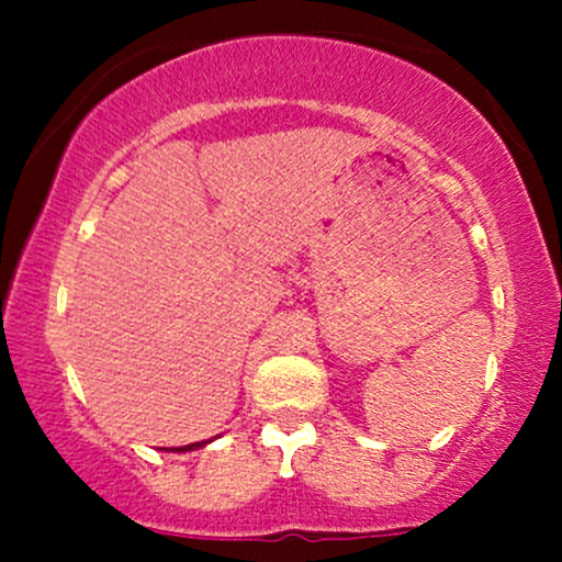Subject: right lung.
Returning a JSON list of instances; mask_svg holds the SVG:
<instances>
[{"label":"right lung","mask_w":562,"mask_h":562,"mask_svg":"<svg viewBox=\"0 0 562 562\" xmlns=\"http://www.w3.org/2000/svg\"><path fill=\"white\" fill-rule=\"evenodd\" d=\"M205 441H200V443H190V447H177V451H190V449H198V447H203Z\"/></svg>","instance_id":"add662e5"}]
</instances>
